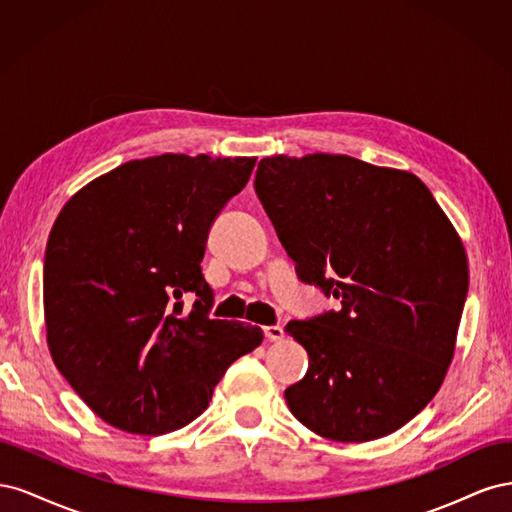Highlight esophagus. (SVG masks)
<instances>
[{"label":"esophagus","mask_w":512,"mask_h":512,"mask_svg":"<svg viewBox=\"0 0 512 512\" xmlns=\"http://www.w3.org/2000/svg\"><path fill=\"white\" fill-rule=\"evenodd\" d=\"M262 331H265V337L269 339V342H282L286 335L280 324H271V327H265Z\"/></svg>","instance_id":"esophagus-1"}]
</instances>
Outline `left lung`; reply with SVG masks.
<instances>
[{"instance_id": "left-lung-1", "label": "left lung", "mask_w": 512, "mask_h": 512, "mask_svg": "<svg viewBox=\"0 0 512 512\" xmlns=\"http://www.w3.org/2000/svg\"><path fill=\"white\" fill-rule=\"evenodd\" d=\"M254 188L299 280L339 299L286 324L309 354L290 412L335 442L389 436L453 361L468 294L457 230L416 175L350 156L262 158Z\"/></svg>"}]
</instances>
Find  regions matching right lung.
I'll return each mask as SVG.
<instances>
[{
  "label": "right lung",
  "instance_id": "1",
  "mask_svg": "<svg viewBox=\"0 0 512 512\" xmlns=\"http://www.w3.org/2000/svg\"><path fill=\"white\" fill-rule=\"evenodd\" d=\"M256 158L183 153L132 160L76 192L44 256L46 344L102 421L160 436L192 423L260 327L211 320L205 256L213 220ZM183 293H196L192 310Z\"/></svg>",
  "mask_w": 512,
  "mask_h": 512
}]
</instances>
